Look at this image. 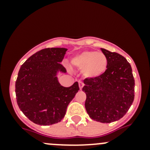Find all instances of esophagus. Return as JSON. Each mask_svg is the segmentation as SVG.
I'll list each match as a JSON object with an SVG mask.
<instances>
[{"mask_svg": "<svg viewBox=\"0 0 150 150\" xmlns=\"http://www.w3.org/2000/svg\"><path fill=\"white\" fill-rule=\"evenodd\" d=\"M83 83L82 82H81V81H80L79 82V88H80V89H82L83 88Z\"/></svg>", "mask_w": 150, "mask_h": 150, "instance_id": "esophagus-1", "label": "esophagus"}]
</instances>
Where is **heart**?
I'll list each match as a JSON object with an SVG mask.
<instances>
[{
  "instance_id": "1",
  "label": "heart",
  "mask_w": 150,
  "mask_h": 150,
  "mask_svg": "<svg viewBox=\"0 0 150 150\" xmlns=\"http://www.w3.org/2000/svg\"><path fill=\"white\" fill-rule=\"evenodd\" d=\"M72 66L81 69L86 78H97L104 73L107 68L108 60L101 52L84 51L72 57Z\"/></svg>"
}]
</instances>
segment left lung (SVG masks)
Returning <instances> with one entry per match:
<instances>
[{
	"instance_id": "obj_1",
	"label": "left lung",
	"mask_w": 150,
	"mask_h": 150,
	"mask_svg": "<svg viewBox=\"0 0 150 150\" xmlns=\"http://www.w3.org/2000/svg\"><path fill=\"white\" fill-rule=\"evenodd\" d=\"M108 60L104 73L97 78H86L85 107L93 120L110 123L122 118L134 99V81L131 64L115 52L101 48Z\"/></svg>"
}]
</instances>
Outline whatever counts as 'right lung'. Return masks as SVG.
Segmentation results:
<instances>
[{
  "label": "right lung",
  "mask_w": 150,
  "mask_h": 150,
  "mask_svg": "<svg viewBox=\"0 0 150 150\" xmlns=\"http://www.w3.org/2000/svg\"><path fill=\"white\" fill-rule=\"evenodd\" d=\"M67 48H48L29 57L21 66L15 84L16 102L21 111L34 123H57L66 114L69 102L79 91L78 83L64 87L59 83V72Z\"/></svg>",
  "instance_id": "1"
}]
</instances>
